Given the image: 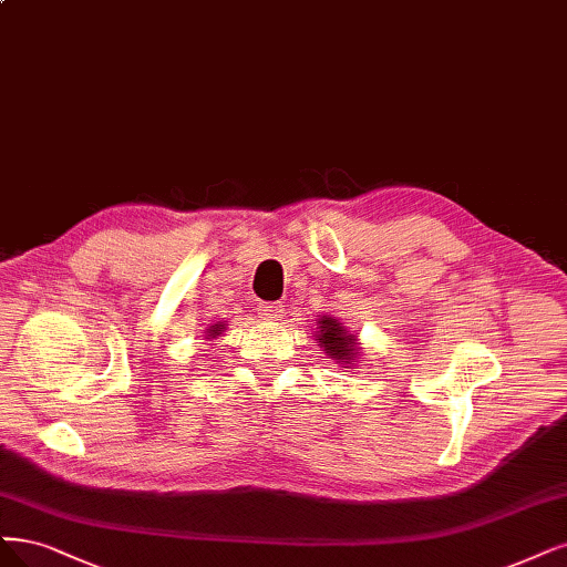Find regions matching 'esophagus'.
<instances>
[{
    "mask_svg": "<svg viewBox=\"0 0 567 567\" xmlns=\"http://www.w3.org/2000/svg\"><path fill=\"white\" fill-rule=\"evenodd\" d=\"M258 315L265 321H279L284 317V305L281 302H260L258 305Z\"/></svg>",
    "mask_w": 567,
    "mask_h": 567,
    "instance_id": "34e87169",
    "label": "esophagus"
}]
</instances>
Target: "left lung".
<instances>
[{"label":"left lung","instance_id":"left-lung-1","mask_svg":"<svg viewBox=\"0 0 567 567\" xmlns=\"http://www.w3.org/2000/svg\"><path fill=\"white\" fill-rule=\"evenodd\" d=\"M317 326H319L317 338L326 351V357L336 359L338 363H342V368H347V363H351L359 357L357 336H351L336 317H321Z\"/></svg>","mask_w":567,"mask_h":567}]
</instances>
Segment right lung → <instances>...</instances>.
I'll return each instance as SVG.
<instances>
[{
	"label": "right lung",
	"instance_id": "add662e5",
	"mask_svg": "<svg viewBox=\"0 0 567 567\" xmlns=\"http://www.w3.org/2000/svg\"><path fill=\"white\" fill-rule=\"evenodd\" d=\"M223 328H225V323H216V326H210V328H208V333H210L208 338H216V336H220V330H223Z\"/></svg>",
	"mask_w": 567,
	"mask_h": 567
}]
</instances>
